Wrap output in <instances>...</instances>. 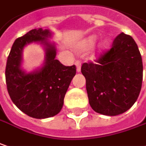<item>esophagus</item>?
<instances>
[{
	"label": "esophagus",
	"mask_w": 146,
	"mask_h": 146,
	"mask_svg": "<svg viewBox=\"0 0 146 146\" xmlns=\"http://www.w3.org/2000/svg\"><path fill=\"white\" fill-rule=\"evenodd\" d=\"M75 65H76V67H77V72L78 73H79L80 71H81V63H80V61H76L75 62Z\"/></svg>",
	"instance_id": "34e87169"
}]
</instances>
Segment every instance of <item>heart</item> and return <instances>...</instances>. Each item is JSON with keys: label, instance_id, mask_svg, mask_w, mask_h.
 Masks as SVG:
<instances>
[{"label": "heart", "instance_id": "obj_1", "mask_svg": "<svg viewBox=\"0 0 146 146\" xmlns=\"http://www.w3.org/2000/svg\"><path fill=\"white\" fill-rule=\"evenodd\" d=\"M98 41V36L97 35H90L88 37H86L83 39H82L80 42L77 44V49L80 52H85L91 49L93 47ZM107 48V43L106 41L102 42L100 45L101 50H104Z\"/></svg>", "mask_w": 146, "mask_h": 146}]
</instances>
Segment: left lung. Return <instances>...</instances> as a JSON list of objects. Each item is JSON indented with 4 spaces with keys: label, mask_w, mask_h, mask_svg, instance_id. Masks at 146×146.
I'll return each instance as SVG.
<instances>
[{
    "label": "left lung",
    "mask_w": 146,
    "mask_h": 146,
    "mask_svg": "<svg viewBox=\"0 0 146 146\" xmlns=\"http://www.w3.org/2000/svg\"><path fill=\"white\" fill-rule=\"evenodd\" d=\"M81 72L91 107L105 116L124 113L134 105L141 89V53L131 35L121 33L110 50L96 63H84Z\"/></svg>",
    "instance_id": "8db88e82"
}]
</instances>
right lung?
I'll list each match as a JSON object with an SVG mask.
<instances>
[{"mask_svg": "<svg viewBox=\"0 0 146 146\" xmlns=\"http://www.w3.org/2000/svg\"><path fill=\"white\" fill-rule=\"evenodd\" d=\"M48 30L35 29L16 39L7 58L5 82L9 95L21 111L36 119L57 115L64 106L66 92L76 74V67L64 66L56 59V44L48 39ZM39 42L46 51L43 66L30 73L21 68L23 49Z\"/></svg>", "mask_w": 146, "mask_h": 146, "instance_id": "add662e5", "label": "right lung"}]
</instances>
